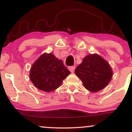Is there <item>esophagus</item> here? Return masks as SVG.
<instances>
[{
    "label": "esophagus",
    "instance_id": "1",
    "mask_svg": "<svg viewBox=\"0 0 132 132\" xmlns=\"http://www.w3.org/2000/svg\"><path fill=\"white\" fill-rule=\"evenodd\" d=\"M69 71H70L71 72H73L74 71H75V66H69Z\"/></svg>",
    "mask_w": 132,
    "mask_h": 132
}]
</instances>
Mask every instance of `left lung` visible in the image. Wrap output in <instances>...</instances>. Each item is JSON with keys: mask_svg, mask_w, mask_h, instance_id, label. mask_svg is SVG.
<instances>
[{"mask_svg": "<svg viewBox=\"0 0 132 132\" xmlns=\"http://www.w3.org/2000/svg\"><path fill=\"white\" fill-rule=\"evenodd\" d=\"M75 72L84 87L94 92L99 91L108 85L113 75L108 62L97 54L86 56L81 64L76 68Z\"/></svg>", "mask_w": 132, "mask_h": 132, "instance_id": "8db88e82", "label": "left lung"}]
</instances>
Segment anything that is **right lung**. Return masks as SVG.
Instances as JSON below:
<instances>
[{
  "instance_id": "obj_1",
  "label": "right lung",
  "mask_w": 132,
  "mask_h": 132,
  "mask_svg": "<svg viewBox=\"0 0 132 132\" xmlns=\"http://www.w3.org/2000/svg\"><path fill=\"white\" fill-rule=\"evenodd\" d=\"M69 74L62 60L52 53H44L31 67L30 78L36 87L48 92L58 88Z\"/></svg>"
}]
</instances>
